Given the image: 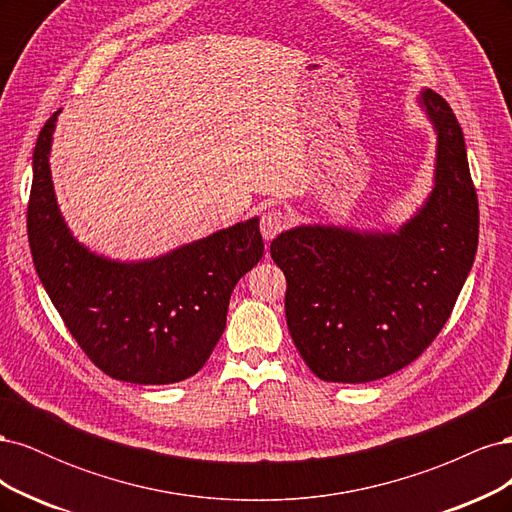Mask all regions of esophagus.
I'll use <instances>...</instances> for the list:
<instances>
[{
	"label": "esophagus",
	"mask_w": 512,
	"mask_h": 512,
	"mask_svg": "<svg viewBox=\"0 0 512 512\" xmlns=\"http://www.w3.org/2000/svg\"><path fill=\"white\" fill-rule=\"evenodd\" d=\"M288 213L282 207H269L260 215V232L267 241L280 235V232L288 226Z\"/></svg>",
	"instance_id": "1"
}]
</instances>
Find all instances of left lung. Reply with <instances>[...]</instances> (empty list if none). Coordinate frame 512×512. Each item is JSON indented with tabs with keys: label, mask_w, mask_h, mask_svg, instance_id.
<instances>
[{
	"label": "left lung",
	"mask_w": 512,
	"mask_h": 512,
	"mask_svg": "<svg viewBox=\"0 0 512 512\" xmlns=\"http://www.w3.org/2000/svg\"><path fill=\"white\" fill-rule=\"evenodd\" d=\"M438 132L436 188L397 232L301 226L271 243L286 275V322L327 382H371L421 356L451 318L478 245V198L448 102L425 89Z\"/></svg>",
	"instance_id": "obj_1"
}]
</instances>
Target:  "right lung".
I'll return each mask as SVG.
<instances>
[{"label":"right lung","instance_id":"obj_1","mask_svg":"<svg viewBox=\"0 0 512 512\" xmlns=\"http://www.w3.org/2000/svg\"><path fill=\"white\" fill-rule=\"evenodd\" d=\"M57 113L38 134L27 203L29 250L42 286L76 344L106 376L134 384L194 376L224 333L232 288L265 252L258 220L156 260L113 262L91 254L72 239L55 203L49 151Z\"/></svg>","mask_w":512,"mask_h":512}]
</instances>
